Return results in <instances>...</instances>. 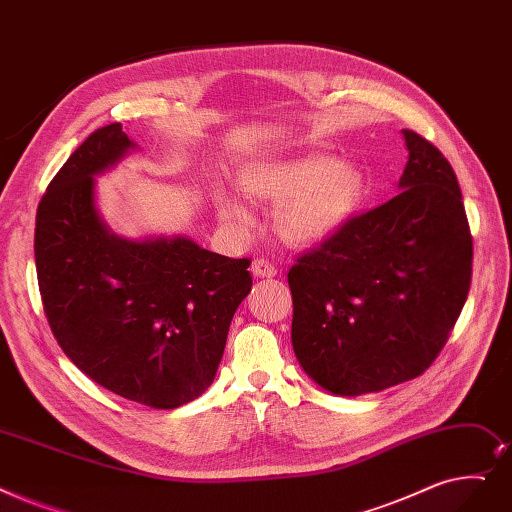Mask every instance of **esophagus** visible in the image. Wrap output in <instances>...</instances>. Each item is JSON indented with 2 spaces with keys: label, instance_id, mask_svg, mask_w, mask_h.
<instances>
[{
  "label": "esophagus",
  "instance_id": "obj_1",
  "mask_svg": "<svg viewBox=\"0 0 512 512\" xmlns=\"http://www.w3.org/2000/svg\"><path fill=\"white\" fill-rule=\"evenodd\" d=\"M251 272H253L255 276H259V278H274V276L278 274L276 265H274L270 259H265V257H257V259L251 263Z\"/></svg>",
  "mask_w": 512,
  "mask_h": 512
}]
</instances>
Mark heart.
Listing matches in <instances>:
<instances>
[{"label":"heart","instance_id":"heart-1","mask_svg":"<svg viewBox=\"0 0 512 512\" xmlns=\"http://www.w3.org/2000/svg\"><path fill=\"white\" fill-rule=\"evenodd\" d=\"M244 186L259 198L280 201L276 209L278 234L297 247H307L330 236L358 209L366 192L364 173L328 154L268 163L244 175ZM219 215L247 224L249 211L236 194L215 192Z\"/></svg>","mask_w":512,"mask_h":512}]
</instances>
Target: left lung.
<instances>
[{"mask_svg": "<svg viewBox=\"0 0 512 512\" xmlns=\"http://www.w3.org/2000/svg\"><path fill=\"white\" fill-rule=\"evenodd\" d=\"M408 163L391 201L345 219L288 272L293 349L335 395L416 379L450 339L473 276V236L456 173L404 129Z\"/></svg>", "mask_w": 512, "mask_h": 512, "instance_id": "1", "label": "left lung"}]
</instances>
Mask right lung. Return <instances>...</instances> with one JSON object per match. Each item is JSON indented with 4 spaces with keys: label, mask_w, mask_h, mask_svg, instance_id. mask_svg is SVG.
<instances>
[{
    "label": "right lung",
    "mask_w": 512,
    "mask_h": 512,
    "mask_svg": "<svg viewBox=\"0 0 512 512\" xmlns=\"http://www.w3.org/2000/svg\"><path fill=\"white\" fill-rule=\"evenodd\" d=\"M133 142L121 123L96 129L54 175L35 219L37 282L48 324L71 362L104 389L157 410L184 406L215 379L251 259L188 238L110 234L94 175Z\"/></svg>",
    "instance_id": "add662e5"
}]
</instances>
